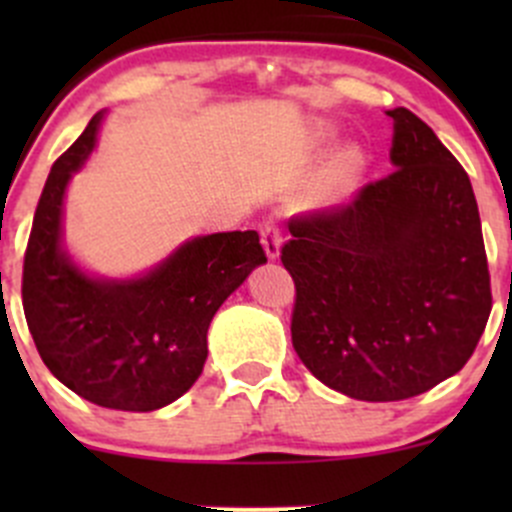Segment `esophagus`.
Listing matches in <instances>:
<instances>
[{"label": "esophagus", "instance_id": "obj_1", "mask_svg": "<svg viewBox=\"0 0 512 512\" xmlns=\"http://www.w3.org/2000/svg\"><path fill=\"white\" fill-rule=\"evenodd\" d=\"M260 232H262V247H265L267 257H270V260H277V257H280L282 235L277 232L275 223H272V220H265L260 227Z\"/></svg>", "mask_w": 512, "mask_h": 512}]
</instances>
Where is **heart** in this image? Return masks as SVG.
Returning a JSON list of instances; mask_svg holds the SVG:
<instances>
[{"label": "heart", "instance_id": "obj_1", "mask_svg": "<svg viewBox=\"0 0 512 512\" xmlns=\"http://www.w3.org/2000/svg\"><path fill=\"white\" fill-rule=\"evenodd\" d=\"M309 138H312V143H329L332 141V131H329L324 123H314L312 131H309ZM359 168V153L352 151V148L339 151L337 156L332 158V163H329L327 173H324V195H327V198H337V195L347 193V190L352 188L356 175H359Z\"/></svg>", "mask_w": 512, "mask_h": 512}]
</instances>
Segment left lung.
<instances>
[{
    "instance_id": "obj_1",
    "label": "left lung",
    "mask_w": 512,
    "mask_h": 512,
    "mask_svg": "<svg viewBox=\"0 0 512 512\" xmlns=\"http://www.w3.org/2000/svg\"><path fill=\"white\" fill-rule=\"evenodd\" d=\"M386 116L394 173L349 205L292 218L282 247L294 352L359 401L411 399L458 374L493 307L468 173L409 108Z\"/></svg>"
}]
</instances>
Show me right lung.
I'll use <instances>...</instances> for the list:
<instances>
[{"label":"right lung","instance_id":"right-lung-1","mask_svg":"<svg viewBox=\"0 0 512 512\" xmlns=\"http://www.w3.org/2000/svg\"><path fill=\"white\" fill-rule=\"evenodd\" d=\"M101 121L98 111L41 190L24 255V317L44 364L81 399L156 411L198 381L215 312L267 257L255 230H235L193 237L131 280L81 270L64 247V195Z\"/></svg>","mask_w":512,"mask_h":512}]
</instances>
